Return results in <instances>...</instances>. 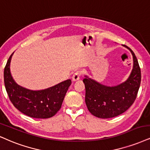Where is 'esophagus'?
<instances>
[{"mask_svg": "<svg viewBox=\"0 0 150 150\" xmlns=\"http://www.w3.org/2000/svg\"><path fill=\"white\" fill-rule=\"evenodd\" d=\"M80 72L79 71H76L75 72L73 76H72V81H74V82H75V81L79 80V79H80Z\"/></svg>", "mask_w": 150, "mask_h": 150, "instance_id": "1", "label": "esophagus"}]
</instances>
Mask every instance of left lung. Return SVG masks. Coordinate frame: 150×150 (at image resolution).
<instances>
[{"mask_svg":"<svg viewBox=\"0 0 150 150\" xmlns=\"http://www.w3.org/2000/svg\"><path fill=\"white\" fill-rule=\"evenodd\" d=\"M133 56V68L128 79L114 86H105L84 75L86 101L88 110L99 118H111L123 113L133 104L139 90L141 73L137 58L130 48Z\"/></svg>","mask_w":150,"mask_h":150,"instance_id":"1","label":"left lung"}]
</instances>
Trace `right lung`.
<instances>
[{"label":"right lung","mask_w":150,"mask_h":150,"mask_svg":"<svg viewBox=\"0 0 150 150\" xmlns=\"http://www.w3.org/2000/svg\"><path fill=\"white\" fill-rule=\"evenodd\" d=\"M13 54L14 52L4 69L5 89L11 102L20 112L30 117L47 119L53 117L60 109L71 81L67 79L44 90H33L23 88L16 83L11 74Z\"/></svg>","instance_id":"add662e5"}]
</instances>
